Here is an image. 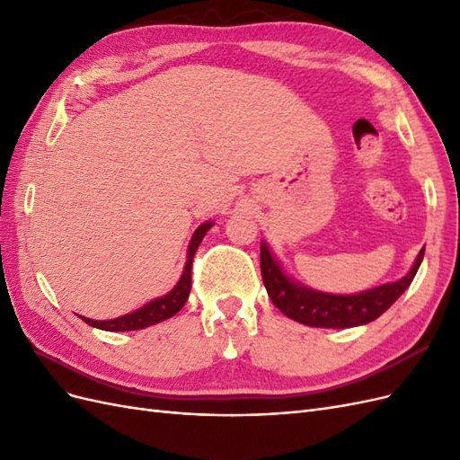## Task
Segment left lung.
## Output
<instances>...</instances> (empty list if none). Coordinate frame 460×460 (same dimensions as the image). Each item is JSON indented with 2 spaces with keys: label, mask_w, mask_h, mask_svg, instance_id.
Masks as SVG:
<instances>
[{
  "label": "left lung",
  "mask_w": 460,
  "mask_h": 460,
  "mask_svg": "<svg viewBox=\"0 0 460 460\" xmlns=\"http://www.w3.org/2000/svg\"><path fill=\"white\" fill-rule=\"evenodd\" d=\"M424 259V247L412 269L397 282L382 284L360 294H326L294 280L269 245L261 242V274L269 297L286 316L314 328H353L372 323L405 294Z\"/></svg>",
  "instance_id": "1"
}]
</instances>
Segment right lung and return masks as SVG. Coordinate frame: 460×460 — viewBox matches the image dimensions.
Here are the masks:
<instances>
[{
	"label": "right lung",
	"mask_w": 460,
	"mask_h": 460,
	"mask_svg": "<svg viewBox=\"0 0 460 460\" xmlns=\"http://www.w3.org/2000/svg\"><path fill=\"white\" fill-rule=\"evenodd\" d=\"M215 222L207 220L203 225L193 232L190 245H188V257H186V267L182 270V276L176 282V286L169 291V294L153 299L149 303H146L144 307L136 309L128 314L119 316V318H111V320H92L86 316H80L84 320L86 324L100 328V330H107V332H130V330H142L147 326H153L157 323H163V320L174 316L180 309L184 307V303L188 301L190 289H191V262H193V255H196L198 247L201 243V240L205 238V234L211 230V226Z\"/></svg>",
	"instance_id": "right-lung-1"
}]
</instances>
